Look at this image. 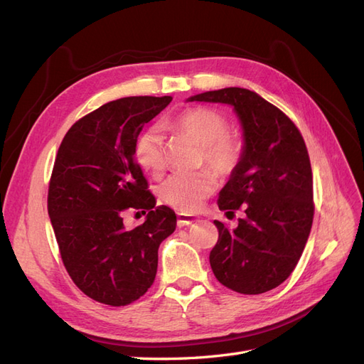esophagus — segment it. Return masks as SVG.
Segmentation results:
<instances>
[{"label": "esophagus", "mask_w": 364, "mask_h": 364, "mask_svg": "<svg viewBox=\"0 0 364 364\" xmlns=\"http://www.w3.org/2000/svg\"><path fill=\"white\" fill-rule=\"evenodd\" d=\"M196 222H199V217L197 215H191V214H178V226L179 228H183V226H190Z\"/></svg>", "instance_id": "1"}]
</instances>
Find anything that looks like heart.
Instances as JSON below:
<instances>
[{
    "label": "heart",
    "instance_id": "1",
    "mask_svg": "<svg viewBox=\"0 0 364 364\" xmlns=\"http://www.w3.org/2000/svg\"><path fill=\"white\" fill-rule=\"evenodd\" d=\"M165 126L199 142L205 162L218 174L228 176L237 168L241 142L235 135L228 134V121L222 114L208 107H194L165 121ZM162 144V136L156 129L144 132L135 144L136 162L151 174H158L164 168ZM215 185V176L209 170L174 173L161 185L159 193L165 203L179 211L191 213L214 191Z\"/></svg>",
    "mask_w": 364,
    "mask_h": 364
}]
</instances>
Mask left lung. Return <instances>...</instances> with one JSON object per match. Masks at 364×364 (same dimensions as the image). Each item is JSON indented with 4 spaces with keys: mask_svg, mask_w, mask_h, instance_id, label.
Segmentation results:
<instances>
[{
    "mask_svg": "<svg viewBox=\"0 0 364 364\" xmlns=\"http://www.w3.org/2000/svg\"><path fill=\"white\" fill-rule=\"evenodd\" d=\"M234 109L243 132L237 168L218 194V208L246 215L229 230L217 222L218 241L209 253L225 287L259 294L278 287L299 261L313 225V173L305 142L277 106L245 87H223L186 98Z\"/></svg>",
    "mask_w": 364,
    "mask_h": 364,
    "instance_id": "left-lung-1",
    "label": "left lung"
}]
</instances>
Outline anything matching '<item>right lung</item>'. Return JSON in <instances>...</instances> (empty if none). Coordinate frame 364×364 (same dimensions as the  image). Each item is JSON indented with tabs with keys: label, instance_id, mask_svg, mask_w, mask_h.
<instances>
[{
	"label": "right lung",
	"instance_id": "obj_1",
	"mask_svg": "<svg viewBox=\"0 0 364 364\" xmlns=\"http://www.w3.org/2000/svg\"><path fill=\"white\" fill-rule=\"evenodd\" d=\"M173 97H124L85 115L59 147L48 188V215L71 279L91 299L121 306L139 299L158 270V249L176 214L156 206L135 159L142 127ZM129 207L149 211L126 230ZM145 213V212H144Z\"/></svg>",
	"mask_w": 364,
	"mask_h": 364
}]
</instances>
